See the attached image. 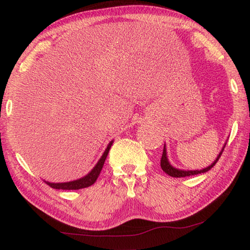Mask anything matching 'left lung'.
I'll list each match as a JSON object with an SVG mask.
<instances>
[{"mask_svg": "<svg viewBox=\"0 0 250 250\" xmlns=\"http://www.w3.org/2000/svg\"><path fill=\"white\" fill-rule=\"evenodd\" d=\"M223 151H224V149L221 150L219 156L217 157V159L213 161V164H211L210 166H209V167L200 170V171H199V170H195V171H185V170L176 169V168H173L172 166H170V164L168 162V159H167V153H166V149L164 148V151H162V157H161V160H160V166H161V169L164 170V171L167 173V175L171 176V177H175V178H182V177H189V176L198 175V173H204V172H207L208 170H210L213 167V166L217 164V161L219 160L221 154H223Z\"/></svg>", "mask_w": 250, "mask_h": 250, "instance_id": "obj_1", "label": "left lung"}]
</instances>
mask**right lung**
Here are the masks:
<instances>
[{
  "instance_id": "right-lung-1",
  "label": "right lung",
  "mask_w": 250,
  "mask_h": 250,
  "mask_svg": "<svg viewBox=\"0 0 250 250\" xmlns=\"http://www.w3.org/2000/svg\"><path fill=\"white\" fill-rule=\"evenodd\" d=\"M111 146H112V141H111L109 146H106L104 153L102 154V157L100 158V160H99V162L96 165V167H94L92 169V171L88 173L85 177H83V178H81V179L75 180V181L64 182V184H51V182H46V181H45V184L49 185L51 188L63 189V190H78V189L90 187V186H92L94 182L97 181L99 175H100L102 167H104V164L106 159V156H108Z\"/></svg>"
}]
</instances>
